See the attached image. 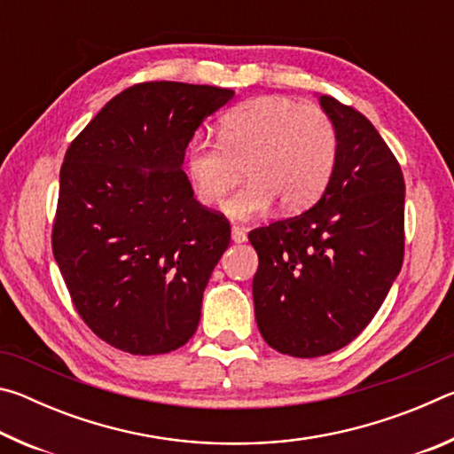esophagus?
<instances>
[{
  "mask_svg": "<svg viewBox=\"0 0 454 454\" xmlns=\"http://www.w3.org/2000/svg\"><path fill=\"white\" fill-rule=\"evenodd\" d=\"M230 236H232L234 244H244L246 242V230L240 228V226H232V230H230Z\"/></svg>",
  "mask_w": 454,
  "mask_h": 454,
  "instance_id": "obj_1",
  "label": "esophagus"
}]
</instances>
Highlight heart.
<instances>
[{
  "mask_svg": "<svg viewBox=\"0 0 454 454\" xmlns=\"http://www.w3.org/2000/svg\"><path fill=\"white\" fill-rule=\"evenodd\" d=\"M220 144L194 134L184 150L192 192L200 204H218L244 164L246 182L222 204L234 220L264 216L278 202L296 214L317 204L333 180L338 136L318 106L280 96L246 99L220 118Z\"/></svg>",
  "mask_w": 454,
  "mask_h": 454,
  "instance_id": "b5f03b06",
  "label": "heart"
}]
</instances>
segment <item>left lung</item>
I'll use <instances>...</instances> for the list:
<instances>
[{
    "label": "left lung",
    "instance_id": "1",
    "mask_svg": "<svg viewBox=\"0 0 454 454\" xmlns=\"http://www.w3.org/2000/svg\"><path fill=\"white\" fill-rule=\"evenodd\" d=\"M317 98L338 136L333 180L310 210L248 234L258 254V330L274 350L298 358L355 340L379 312L404 254L396 158L363 114Z\"/></svg>",
    "mask_w": 454,
    "mask_h": 454
}]
</instances>
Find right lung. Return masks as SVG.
<instances>
[{"mask_svg": "<svg viewBox=\"0 0 454 454\" xmlns=\"http://www.w3.org/2000/svg\"><path fill=\"white\" fill-rule=\"evenodd\" d=\"M234 90L145 82L110 99L66 152L53 256L83 322L129 355L196 333L228 222L196 202L184 150Z\"/></svg>", "mask_w": 454, "mask_h": 454, "instance_id": "1", "label": "right lung"}]
</instances>
